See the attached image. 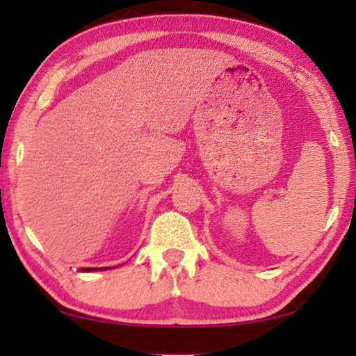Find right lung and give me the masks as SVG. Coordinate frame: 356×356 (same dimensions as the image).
<instances>
[{
    "mask_svg": "<svg viewBox=\"0 0 356 356\" xmlns=\"http://www.w3.org/2000/svg\"><path fill=\"white\" fill-rule=\"evenodd\" d=\"M114 268V267H113ZM83 272H100V270H106V268H104V267H100V268H81Z\"/></svg>",
    "mask_w": 356,
    "mask_h": 356,
    "instance_id": "1",
    "label": "right lung"
}]
</instances>
